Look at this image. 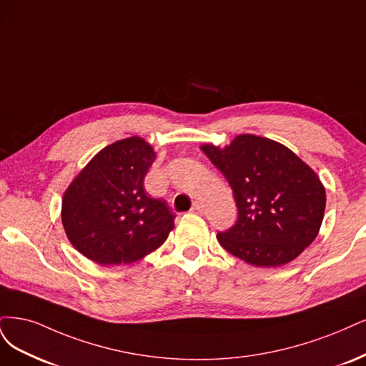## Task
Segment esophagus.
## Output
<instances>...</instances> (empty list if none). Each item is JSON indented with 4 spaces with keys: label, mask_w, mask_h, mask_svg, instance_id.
I'll return each mask as SVG.
<instances>
[{
    "label": "esophagus",
    "mask_w": 366,
    "mask_h": 366,
    "mask_svg": "<svg viewBox=\"0 0 366 366\" xmlns=\"http://www.w3.org/2000/svg\"><path fill=\"white\" fill-rule=\"evenodd\" d=\"M192 213H196V214H202L204 213V205L200 202H194L193 207H192Z\"/></svg>",
    "instance_id": "1"
}]
</instances>
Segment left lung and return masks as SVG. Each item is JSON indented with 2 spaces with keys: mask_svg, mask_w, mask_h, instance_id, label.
Returning <instances> with one entry per match:
<instances>
[{
  "mask_svg": "<svg viewBox=\"0 0 366 366\" xmlns=\"http://www.w3.org/2000/svg\"><path fill=\"white\" fill-rule=\"evenodd\" d=\"M234 192L239 219L217 240L255 267L295 260L320 234L325 187L298 155L266 137L240 134L225 147L202 144Z\"/></svg>",
  "mask_w": 366,
  "mask_h": 366,
  "instance_id": "8db88e82",
  "label": "left lung"
}]
</instances>
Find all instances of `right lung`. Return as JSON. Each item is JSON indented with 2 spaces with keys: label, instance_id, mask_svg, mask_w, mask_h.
I'll return each mask as SVG.
<instances>
[{
  "label": "right lung",
  "instance_id": "1",
  "mask_svg": "<svg viewBox=\"0 0 366 366\" xmlns=\"http://www.w3.org/2000/svg\"><path fill=\"white\" fill-rule=\"evenodd\" d=\"M157 152L141 137L103 147L68 185L62 197L66 237L100 266L131 264L167 240L174 216L162 199H152L144 178Z\"/></svg>",
  "mask_w": 366,
  "mask_h": 366
}]
</instances>
